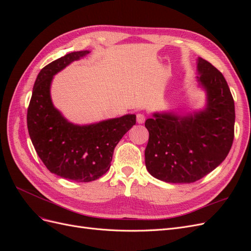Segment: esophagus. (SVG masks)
Here are the masks:
<instances>
[{
    "mask_svg": "<svg viewBox=\"0 0 251 251\" xmlns=\"http://www.w3.org/2000/svg\"><path fill=\"white\" fill-rule=\"evenodd\" d=\"M136 119H137L138 124H143L144 120H146V116H144L141 113H138L137 116H136Z\"/></svg>",
    "mask_w": 251,
    "mask_h": 251,
    "instance_id": "1",
    "label": "esophagus"
}]
</instances>
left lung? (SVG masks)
I'll return each instance as SVG.
<instances>
[{
  "label": "left lung",
  "mask_w": 251,
  "mask_h": 251,
  "mask_svg": "<svg viewBox=\"0 0 251 251\" xmlns=\"http://www.w3.org/2000/svg\"><path fill=\"white\" fill-rule=\"evenodd\" d=\"M197 63V80L206 92L205 109L186 115L154 113L144 124L150 134L147 170L169 183L206 176L228 155L234 137V101L227 81L207 60L198 57Z\"/></svg>",
  "instance_id": "left-lung-1"
}]
</instances>
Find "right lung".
<instances>
[{
  "label": "right lung",
  "instance_id": "obj_1",
  "mask_svg": "<svg viewBox=\"0 0 251 251\" xmlns=\"http://www.w3.org/2000/svg\"><path fill=\"white\" fill-rule=\"evenodd\" d=\"M90 51L68 53L44 67L34 82L27 111L30 139L46 168L76 182L100 178L111 166L114 149L136 124L135 114L78 126L69 123L51 100L54 75Z\"/></svg>",
  "mask_w": 251,
  "mask_h": 251
}]
</instances>
